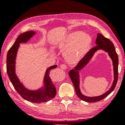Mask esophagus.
<instances>
[{
  "mask_svg": "<svg viewBox=\"0 0 125 125\" xmlns=\"http://www.w3.org/2000/svg\"><path fill=\"white\" fill-rule=\"evenodd\" d=\"M60 67H61V69H65L67 68V65L66 64H61Z\"/></svg>",
  "mask_w": 125,
  "mask_h": 125,
  "instance_id": "obj_1",
  "label": "esophagus"
}]
</instances>
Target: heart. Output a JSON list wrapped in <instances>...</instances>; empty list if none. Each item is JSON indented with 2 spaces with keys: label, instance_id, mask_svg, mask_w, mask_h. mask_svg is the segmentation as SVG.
Segmentation results:
<instances>
[{
  "label": "heart",
  "instance_id": "heart-1",
  "mask_svg": "<svg viewBox=\"0 0 125 125\" xmlns=\"http://www.w3.org/2000/svg\"><path fill=\"white\" fill-rule=\"evenodd\" d=\"M92 45V39L89 35L80 32L69 33L60 41L59 47L66 50L67 60L71 63L76 62L89 50Z\"/></svg>",
  "mask_w": 125,
  "mask_h": 125
}]
</instances>
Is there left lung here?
<instances>
[{
	"instance_id": "1",
	"label": "left lung",
	"mask_w": 125,
	"mask_h": 125,
	"mask_svg": "<svg viewBox=\"0 0 125 125\" xmlns=\"http://www.w3.org/2000/svg\"><path fill=\"white\" fill-rule=\"evenodd\" d=\"M96 44L97 45V46L90 49V50L85 54L84 56L81 59L77 65L75 67L74 69L70 70L69 72V75L74 86L77 96L81 100L89 102V103H93V102L100 101L104 98H105L106 97H107L116 87L118 80V74H119V73H118L119 59H118V56L117 55L116 50H115V46L113 43L108 38L104 37L101 34L98 33L97 34V37L96 40ZM98 49H104V51L108 52L109 55L112 59L113 65H114L115 81L111 89L103 95L94 97H86L81 94L80 89H79L78 70L82 69L87 64L93 55L94 53Z\"/></svg>"
}]
</instances>
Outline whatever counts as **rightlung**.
I'll list each match as a JSON object with an SVG mask.
<instances>
[{"mask_svg":"<svg viewBox=\"0 0 125 125\" xmlns=\"http://www.w3.org/2000/svg\"><path fill=\"white\" fill-rule=\"evenodd\" d=\"M35 33L33 31H28L21 34L18 37L8 52L6 57V70L9 78L18 94L27 101L33 103H39L50 101L56 96V87L52 82L50 74L51 70L56 68L57 65H55L50 67L46 70L44 79L46 88L44 91H40V90L35 91L27 90L20 83L15 73V60L20 45L19 44L22 42H27Z\"/></svg>","mask_w":125,"mask_h":125,"instance_id":"add662e5","label":"right lung"}]
</instances>
